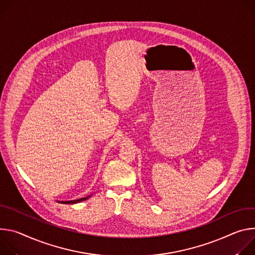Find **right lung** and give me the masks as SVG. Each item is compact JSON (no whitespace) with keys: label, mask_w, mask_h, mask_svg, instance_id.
<instances>
[{"label":"right lung","mask_w":255,"mask_h":255,"mask_svg":"<svg viewBox=\"0 0 255 255\" xmlns=\"http://www.w3.org/2000/svg\"><path fill=\"white\" fill-rule=\"evenodd\" d=\"M89 197H90V195H89V196H86V197H82V199L75 200V201H67V202H60V203H62V204H66V205H72V204H77V203L83 202V201H85V200L89 199Z\"/></svg>","instance_id":"obj_1"}]
</instances>
